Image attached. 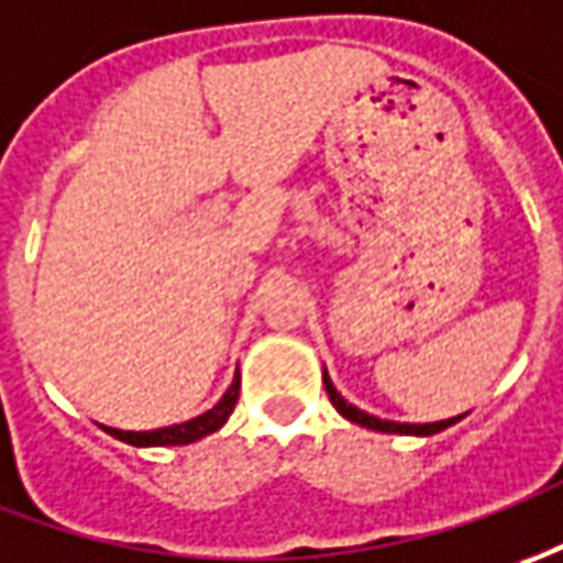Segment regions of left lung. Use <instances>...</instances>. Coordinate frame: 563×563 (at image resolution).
<instances>
[{
	"instance_id": "left-lung-1",
	"label": "left lung",
	"mask_w": 563,
	"mask_h": 563,
	"mask_svg": "<svg viewBox=\"0 0 563 563\" xmlns=\"http://www.w3.org/2000/svg\"><path fill=\"white\" fill-rule=\"evenodd\" d=\"M323 385H327V394H330L332 407L345 416L347 422H354V426L363 428H373V431H385V434H419V438H428V434H438L443 428L456 426L462 416H453V419H443V422H428V426H407V422H388V419H378V416H369V412L357 410L354 404H347L342 394L332 388L330 376L323 373Z\"/></svg>"
}]
</instances>
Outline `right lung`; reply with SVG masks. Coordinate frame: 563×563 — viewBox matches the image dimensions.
Instances as JSON below:
<instances>
[{
  "mask_svg": "<svg viewBox=\"0 0 563 563\" xmlns=\"http://www.w3.org/2000/svg\"><path fill=\"white\" fill-rule=\"evenodd\" d=\"M236 397H240V373L233 376L231 388L224 391V397L218 400L216 407L206 410L202 416H197V419H190V422L156 428V431H120V428H107V434H113L117 441L132 443V446H181V443H194L228 422V416L236 407Z\"/></svg>",
  "mask_w": 563,
  "mask_h": 563,
  "instance_id": "obj_1",
  "label": "right lung"
}]
</instances>
